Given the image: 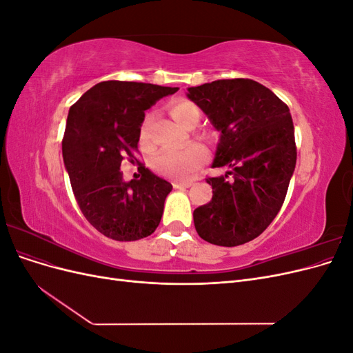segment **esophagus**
Wrapping results in <instances>:
<instances>
[{
    "label": "esophagus",
    "mask_w": 353,
    "mask_h": 353,
    "mask_svg": "<svg viewBox=\"0 0 353 353\" xmlns=\"http://www.w3.org/2000/svg\"><path fill=\"white\" fill-rule=\"evenodd\" d=\"M193 185V183L191 181H174V187L175 188H188Z\"/></svg>",
    "instance_id": "esophagus-1"
}]
</instances>
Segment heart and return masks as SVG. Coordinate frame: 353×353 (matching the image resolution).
<instances>
[{
  "instance_id": "heart-1",
  "label": "heart",
  "mask_w": 353,
  "mask_h": 353,
  "mask_svg": "<svg viewBox=\"0 0 353 353\" xmlns=\"http://www.w3.org/2000/svg\"><path fill=\"white\" fill-rule=\"evenodd\" d=\"M169 114L174 119L185 128L194 126L200 119V112L197 105L185 99H178L170 101L168 105ZM197 135L208 138L209 134L206 131H197ZM141 143H148V131L145 123L141 128L140 132ZM208 154L205 147L199 143H188L183 147H168L162 148L154 157H153V169L157 174L172 178V179H188L193 176L196 170L205 163Z\"/></svg>"
}]
</instances>
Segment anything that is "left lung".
<instances>
[{
    "mask_svg": "<svg viewBox=\"0 0 353 353\" xmlns=\"http://www.w3.org/2000/svg\"><path fill=\"white\" fill-rule=\"evenodd\" d=\"M188 99L222 134L212 166L228 169L206 178L213 196L193 213L196 231L223 248L249 243L279 215L290 184L297 157L290 110L271 90L244 78L188 88Z\"/></svg>",
    "mask_w": 353,
    "mask_h": 353,
    "instance_id": "obj_1",
    "label": "left lung"
}]
</instances>
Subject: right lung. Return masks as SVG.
<instances>
[{
    "label": "right lung",
    "mask_w": 353,
    "mask_h": 353,
    "mask_svg": "<svg viewBox=\"0 0 353 353\" xmlns=\"http://www.w3.org/2000/svg\"><path fill=\"white\" fill-rule=\"evenodd\" d=\"M178 88L126 81H103L74 103L63 135V160L83 216L116 241L148 237L159 227L165 199L172 190L145 166L140 179L125 183L122 160L140 163L144 112Z\"/></svg>",
    "instance_id": "obj_1"
}]
</instances>
